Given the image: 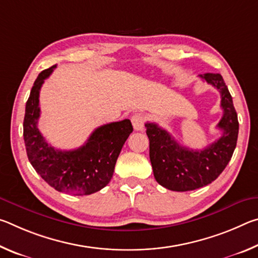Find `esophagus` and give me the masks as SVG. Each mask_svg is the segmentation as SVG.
<instances>
[{"instance_id":"1","label":"esophagus","mask_w":258,"mask_h":258,"mask_svg":"<svg viewBox=\"0 0 258 258\" xmlns=\"http://www.w3.org/2000/svg\"><path fill=\"white\" fill-rule=\"evenodd\" d=\"M131 121H132V125L135 131H142L145 128V123H146V116L141 112H137L134 113L131 118Z\"/></svg>"}]
</instances>
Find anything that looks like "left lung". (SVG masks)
I'll list each match as a JSON object with an SVG mask.
<instances>
[{
    "instance_id": "obj_1",
    "label": "left lung",
    "mask_w": 258,
    "mask_h": 258,
    "mask_svg": "<svg viewBox=\"0 0 258 258\" xmlns=\"http://www.w3.org/2000/svg\"><path fill=\"white\" fill-rule=\"evenodd\" d=\"M221 94L223 116L217 124L222 137L203 150L182 147L167 131L147 123L149 156L156 181L172 191H191L212 183L229 164L237 146L239 123L232 97L220 74L200 75Z\"/></svg>"
}]
</instances>
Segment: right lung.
Here are the masks:
<instances>
[{"instance_id":"obj_1","label":"right lung","mask_w":258,"mask_h":258,"mask_svg":"<svg viewBox=\"0 0 258 258\" xmlns=\"http://www.w3.org/2000/svg\"><path fill=\"white\" fill-rule=\"evenodd\" d=\"M56 66L37 76L26 102L24 140L28 159L35 171L56 191L86 196L100 191L110 182L117 158L133 126L130 119L106 124L95 128L84 146L61 151L45 141L38 131L40 90L44 80Z\"/></svg>"}]
</instances>
